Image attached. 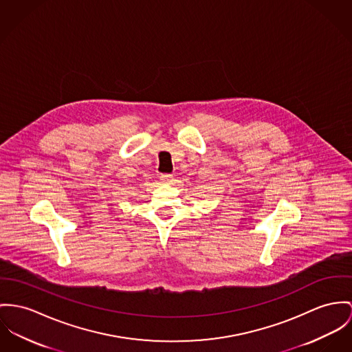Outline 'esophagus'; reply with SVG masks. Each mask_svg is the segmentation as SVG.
Instances as JSON below:
<instances>
[{
    "mask_svg": "<svg viewBox=\"0 0 352 352\" xmlns=\"http://www.w3.org/2000/svg\"><path fill=\"white\" fill-rule=\"evenodd\" d=\"M161 181L164 184H170L173 181V175L171 174H162L161 175Z\"/></svg>",
    "mask_w": 352,
    "mask_h": 352,
    "instance_id": "obj_1",
    "label": "esophagus"
}]
</instances>
